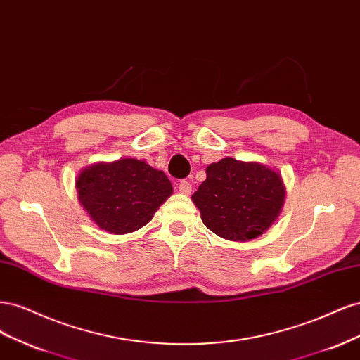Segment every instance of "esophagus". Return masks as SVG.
Here are the masks:
<instances>
[{"label":"esophagus","instance_id":"1","mask_svg":"<svg viewBox=\"0 0 360 360\" xmlns=\"http://www.w3.org/2000/svg\"><path fill=\"white\" fill-rule=\"evenodd\" d=\"M179 191L183 193V195H191L192 192V184L189 180H181L179 183Z\"/></svg>","mask_w":360,"mask_h":360}]
</instances>
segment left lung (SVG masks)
I'll use <instances>...</instances> for the list:
<instances>
[{
  "label": "left lung",
  "instance_id": "left-lung-1",
  "mask_svg": "<svg viewBox=\"0 0 360 360\" xmlns=\"http://www.w3.org/2000/svg\"><path fill=\"white\" fill-rule=\"evenodd\" d=\"M192 195L204 225L225 240L249 242L274 225L284 207L281 174L261 162L224 158L205 168Z\"/></svg>",
  "mask_w": 360,
  "mask_h": 360
}]
</instances>
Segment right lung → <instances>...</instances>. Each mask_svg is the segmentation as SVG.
<instances>
[{
    "label": "right lung",
    "instance_id": "add662e5",
    "mask_svg": "<svg viewBox=\"0 0 360 360\" xmlns=\"http://www.w3.org/2000/svg\"><path fill=\"white\" fill-rule=\"evenodd\" d=\"M76 189L91 221L110 234L143 228L172 195L165 172L134 158L84 168L76 179Z\"/></svg>",
    "mask_w": 360,
    "mask_h": 360
}]
</instances>
